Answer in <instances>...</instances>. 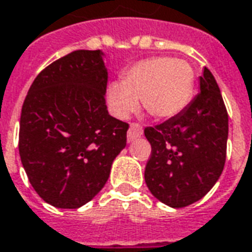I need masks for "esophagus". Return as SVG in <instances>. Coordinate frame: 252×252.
Wrapping results in <instances>:
<instances>
[{
	"instance_id": "esophagus-1",
	"label": "esophagus",
	"mask_w": 252,
	"mask_h": 252,
	"mask_svg": "<svg viewBox=\"0 0 252 252\" xmlns=\"http://www.w3.org/2000/svg\"><path fill=\"white\" fill-rule=\"evenodd\" d=\"M142 135H143L142 126H139V124H132L129 126V129H128V133H126V139H128V142H132V140H135V139L142 136Z\"/></svg>"
}]
</instances>
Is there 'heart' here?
I'll return each instance as SVG.
<instances>
[{"label":"heart","instance_id":"b5f03b06","mask_svg":"<svg viewBox=\"0 0 252 252\" xmlns=\"http://www.w3.org/2000/svg\"><path fill=\"white\" fill-rule=\"evenodd\" d=\"M193 71L184 60L154 57L132 64L121 83L108 87L110 112L126 119L136 112L139 101L154 119H170L184 110L192 96Z\"/></svg>","mask_w":252,"mask_h":252}]
</instances>
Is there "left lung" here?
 <instances>
[{
    "instance_id": "obj_1",
    "label": "left lung",
    "mask_w": 252,
    "mask_h": 252,
    "mask_svg": "<svg viewBox=\"0 0 252 252\" xmlns=\"http://www.w3.org/2000/svg\"><path fill=\"white\" fill-rule=\"evenodd\" d=\"M199 84V94L183 112L144 129L151 144L146 184L159 202L176 209L202 199L220 179L226 158L228 113L207 68Z\"/></svg>"
}]
</instances>
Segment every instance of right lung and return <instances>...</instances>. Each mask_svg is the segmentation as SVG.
Listing matches in <instances>:
<instances>
[{
  "label": "right lung",
  "instance_id": "obj_1",
  "mask_svg": "<svg viewBox=\"0 0 252 252\" xmlns=\"http://www.w3.org/2000/svg\"><path fill=\"white\" fill-rule=\"evenodd\" d=\"M102 50H76L46 66L24 99L23 168L49 205L77 209L101 191L126 144L128 124L112 117Z\"/></svg>",
  "mask_w": 252,
  "mask_h": 252
}]
</instances>
